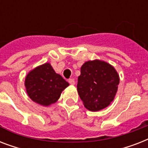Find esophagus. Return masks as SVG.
Returning a JSON list of instances; mask_svg holds the SVG:
<instances>
[{"label":"esophagus","instance_id":"obj_1","mask_svg":"<svg viewBox=\"0 0 148 148\" xmlns=\"http://www.w3.org/2000/svg\"><path fill=\"white\" fill-rule=\"evenodd\" d=\"M68 82H69L70 84H71V85H74V84H75V81H74V80L72 78L69 79V80H68Z\"/></svg>","mask_w":148,"mask_h":148}]
</instances>
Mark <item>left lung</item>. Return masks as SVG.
<instances>
[{
  "mask_svg": "<svg viewBox=\"0 0 148 148\" xmlns=\"http://www.w3.org/2000/svg\"><path fill=\"white\" fill-rule=\"evenodd\" d=\"M119 82V75L110 64L100 60H89L81 67L77 88L84 107L97 111L114 101Z\"/></svg>",
  "mask_w": 148,
  "mask_h": 148,
  "instance_id": "obj_1",
  "label": "left lung"
}]
</instances>
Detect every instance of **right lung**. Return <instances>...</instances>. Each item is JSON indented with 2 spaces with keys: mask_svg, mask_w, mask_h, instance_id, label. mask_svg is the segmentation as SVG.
Masks as SVG:
<instances>
[{
  "mask_svg": "<svg viewBox=\"0 0 148 148\" xmlns=\"http://www.w3.org/2000/svg\"><path fill=\"white\" fill-rule=\"evenodd\" d=\"M24 85L32 101L40 105L49 106L58 101L69 84L56 74L49 63H45L29 72Z\"/></svg>",
  "mask_w": 148,
  "mask_h": 148,
  "instance_id": "1",
  "label": "right lung"
}]
</instances>
